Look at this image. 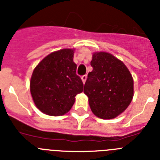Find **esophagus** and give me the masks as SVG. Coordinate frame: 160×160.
<instances>
[{
  "instance_id": "obj_1",
  "label": "esophagus",
  "mask_w": 160,
  "mask_h": 160,
  "mask_svg": "<svg viewBox=\"0 0 160 160\" xmlns=\"http://www.w3.org/2000/svg\"><path fill=\"white\" fill-rule=\"evenodd\" d=\"M86 79H87V75H82V76H81V80H82L83 83L85 82Z\"/></svg>"
}]
</instances>
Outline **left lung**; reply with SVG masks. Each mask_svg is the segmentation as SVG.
Here are the masks:
<instances>
[{
    "label": "left lung",
    "instance_id": "1",
    "mask_svg": "<svg viewBox=\"0 0 160 160\" xmlns=\"http://www.w3.org/2000/svg\"><path fill=\"white\" fill-rule=\"evenodd\" d=\"M84 93L92 112L100 119H114L129 106L134 95V80L128 68L111 54L98 52L90 62Z\"/></svg>",
    "mask_w": 160,
    "mask_h": 160
}]
</instances>
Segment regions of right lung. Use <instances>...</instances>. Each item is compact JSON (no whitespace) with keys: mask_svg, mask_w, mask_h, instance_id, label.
Here are the masks:
<instances>
[{"mask_svg":"<svg viewBox=\"0 0 160 160\" xmlns=\"http://www.w3.org/2000/svg\"><path fill=\"white\" fill-rule=\"evenodd\" d=\"M74 51L63 49L45 57L35 68L31 79V93L36 107L52 116L67 113L75 97L83 91V82L76 74Z\"/></svg>","mask_w":160,"mask_h":160,"instance_id":"add662e5","label":"right lung"}]
</instances>
